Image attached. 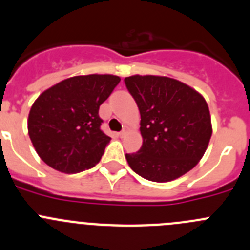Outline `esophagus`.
I'll return each instance as SVG.
<instances>
[{
    "label": "esophagus",
    "mask_w": 250,
    "mask_h": 250,
    "mask_svg": "<svg viewBox=\"0 0 250 250\" xmlns=\"http://www.w3.org/2000/svg\"><path fill=\"white\" fill-rule=\"evenodd\" d=\"M127 130H128V127H125V128H123V129H122V130H121V132H120V133H118V135H120V137H121V138H122V137H123V135H125V133H127Z\"/></svg>",
    "instance_id": "esophagus-1"
}]
</instances>
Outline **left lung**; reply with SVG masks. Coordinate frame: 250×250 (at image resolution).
Segmentation results:
<instances>
[{
    "label": "left lung",
    "mask_w": 250,
    "mask_h": 250,
    "mask_svg": "<svg viewBox=\"0 0 250 250\" xmlns=\"http://www.w3.org/2000/svg\"><path fill=\"white\" fill-rule=\"evenodd\" d=\"M125 83L142 118V147L125 154L130 168L147 181L164 183L197 166L212 134L204 96L168 77L135 74Z\"/></svg>",
    "instance_id": "1"
}]
</instances>
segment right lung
I'll return each instance as SVG.
<instances>
[{
    "mask_svg": "<svg viewBox=\"0 0 250 250\" xmlns=\"http://www.w3.org/2000/svg\"><path fill=\"white\" fill-rule=\"evenodd\" d=\"M121 78L89 74L67 78L39 95L28 133L40 159L63 173H78L100 161L111 138L100 129V105Z\"/></svg>",
    "mask_w": 250,
    "mask_h": 250,
    "instance_id": "right-lung-1",
    "label": "right lung"
}]
</instances>
